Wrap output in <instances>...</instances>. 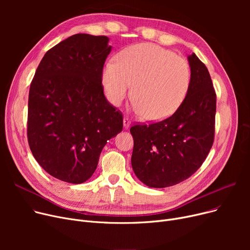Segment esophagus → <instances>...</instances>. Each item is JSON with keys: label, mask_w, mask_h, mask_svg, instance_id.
Instances as JSON below:
<instances>
[{"label": "esophagus", "mask_w": 250, "mask_h": 250, "mask_svg": "<svg viewBox=\"0 0 250 250\" xmlns=\"http://www.w3.org/2000/svg\"><path fill=\"white\" fill-rule=\"evenodd\" d=\"M130 125V120L128 117H124V126L126 128V127H128Z\"/></svg>", "instance_id": "esophagus-1"}]
</instances>
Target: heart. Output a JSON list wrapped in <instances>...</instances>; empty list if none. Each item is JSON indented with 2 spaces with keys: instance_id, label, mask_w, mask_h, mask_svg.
Segmentation results:
<instances>
[{
  "instance_id": "obj_1",
  "label": "heart",
  "mask_w": 250,
  "mask_h": 250,
  "mask_svg": "<svg viewBox=\"0 0 250 250\" xmlns=\"http://www.w3.org/2000/svg\"><path fill=\"white\" fill-rule=\"evenodd\" d=\"M190 82L188 61L153 43L124 49L102 70V85L108 101L120 105L133 90V108L145 113L150 121L171 116L185 101Z\"/></svg>"
}]
</instances>
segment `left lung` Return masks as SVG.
I'll use <instances>...</instances> for the list:
<instances>
[{
  "label": "left lung",
  "mask_w": 250,
  "mask_h": 250,
  "mask_svg": "<svg viewBox=\"0 0 250 250\" xmlns=\"http://www.w3.org/2000/svg\"><path fill=\"white\" fill-rule=\"evenodd\" d=\"M191 82L180 107L164 121L130 127L132 167L149 188L172 187L190 177L211 150L215 137L216 92L203 62L188 56Z\"/></svg>",
  "instance_id": "left-lung-1"
}]
</instances>
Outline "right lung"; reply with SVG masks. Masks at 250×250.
Instances as JSON below:
<instances>
[{"label":"right lung","mask_w":250,"mask_h":250,"mask_svg":"<svg viewBox=\"0 0 250 250\" xmlns=\"http://www.w3.org/2000/svg\"><path fill=\"white\" fill-rule=\"evenodd\" d=\"M107 36L79 33L46 51L29 89L27 138L45 171L83 183L94 173L108 140L123 129V114L103 93Z\"/></svg>","instance_id":"obj_1"}]
</instances>
